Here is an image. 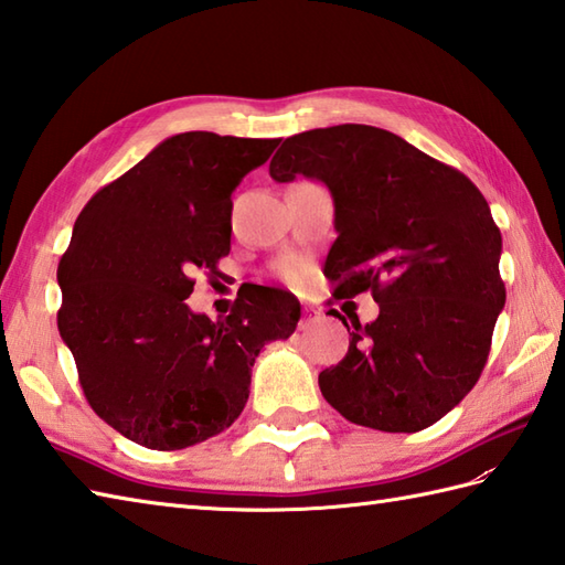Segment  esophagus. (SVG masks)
<instances>
[{"instance_id": "1", "label": "esophagus", "mask_w": 565, "mask_h": 565, "mask_svg": "<svg viewBox=\"0 0 565 565\" xmlns=\"http://www.w3.org/2000/svg\"><path fill=\"white\" fill-rule=\"evenodd\" d=\"M316 318H320V310H316V308H306V322H303V328L308 326V322H313Z\"/></svg>"}]
</instances>
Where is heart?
Masks as SVG:
<instances>
[{
    "mask_svg": "<svg viewBox=\"0 0 565 565\" xmlns=\"http://www.w3.org/2000/svg\"><path fill=\"white\" fill-rule=\"evenodd\" d=\"M284 276H286V279H289V281H298V279H301V274H298L296 264H286V267H284Z\"/></svg>",
    "mask_w": 565,
    "mask_h": 565,
    "instance_id": "heart-1",
    "label": "heart"
}]
</instances>
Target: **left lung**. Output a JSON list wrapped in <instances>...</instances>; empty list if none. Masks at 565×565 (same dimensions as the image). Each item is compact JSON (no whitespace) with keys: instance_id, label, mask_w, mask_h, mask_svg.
<instances>
[{"instance_id":"obj_1","label":"left lung","mask_w":565,"mask_h":565,"mask_svg":"<svg viewBox=\"0 0 565 565\" xmlns=\"http://www.w3.org/2000/svg\"><path fill=\"white\" fill-rule=\"evenodd\" d=\"M269 174L328 184L340 233L326 259L330 303L364 291L379 303L374 322H354L342 362L320 371L326 401L371 429L435 425L481 379L505 306L488 201L456 167L362 124L286 138Z\"/></svg>"}]
</instances>
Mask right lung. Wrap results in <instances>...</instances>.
<instances>
[{"label":"right lung","mask_w":565,"mask_h":565,"mask_svg":"<svg viewBox=\"0 0 565 565\" xmlns=\"http://www.w3.org/2000/svg\"><path fill=\"white\" fill-rule=\"evenodd\" d=\"M279 142L172 136L77 215L57 262V330L92 411L140 447L174 451L231 427L262 347L296 330L301 306L269 286L215 322L186 306L194 274L213 279L231 252L233 189Z\"/></svg>","instance_id":"obj_1"}]
</instances>
